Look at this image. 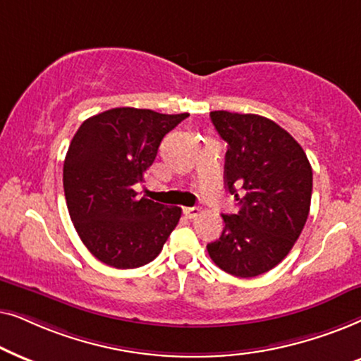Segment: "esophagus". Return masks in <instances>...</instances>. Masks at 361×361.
I'll return each mask as SVG.
<instances>
[{"mask_svg":"<svg viewBox=\"0 0 361 361\" xmlns=\"http://www.w3.org/2000/svg\"><path fill=\"white\" fill-rule=\"evenodd\" d=\"M183 213H185L186 218L193 219V218H196V216L201 213V209L200 208H183Z\"/></svg>","mask_w":361,"mask_h":361,"instance_id":"34e87169","label":"esophagus"}]
</instances>
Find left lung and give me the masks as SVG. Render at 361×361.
<instances>
[{
  "label": "left lung",
  "mask_w": 361,
  "mask_h": 361,
  "mask_svg": "<svg viewBox=\"0 0 361 361\" xmlns=\"http://www.w3.org/2000/svg\"><path fill=\"white\" fill-rule=\"evenodd\" d=\"M216 132L228 143L224 183L238 214H223L224 229L209 243L216 266L236 277H256L290 252L310 211L312 166L294 137L256 114L214 110Z\"/></svg>",
  "instance_id": "1"
}]
</instances>
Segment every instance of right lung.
<instances>
[{"label":"right lung","mask_w":361,"mask_h":361,"mask_svg":"<svg viewBox=\"0 0 361 361\" xmlns=\"http://www.w3.org/2000/svg\"><path fill=\"white\" fill-rule=\"evenodd\" d=\"M190 114L118 107L80 125L64 160V193L74 228L100 262L135 269L160 254L181 208L138 198L135 185L163 137Z\"/></svg>","instance_id":"obj_1"}]
</instances>
